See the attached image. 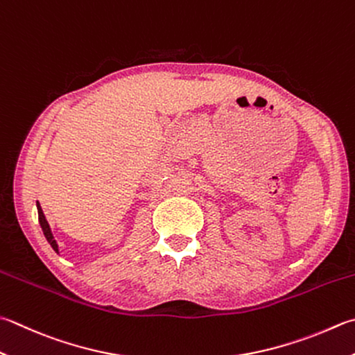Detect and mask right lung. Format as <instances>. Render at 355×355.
<instances>
[{
    "instance_id": "right-lung-1",
    "label": "right lung",
    "mask_w": 355,
    "mask_h": 355,
    "mask_svg": "<svg viewBox=\"0 0 355 355\" xmlns=\"http://www.w3.org/2000/svg\"><path fill=\"white\" fill-rule=\"evenodd\" d=\"M37 210H38V220H40V225H42V230H43V233H44V236H46V239H48V243L52 245V249L58 253L57 241L53 239V236H52L51 227H49V224H48V220H46V218H44V213H43L42 207H40V204H38V202H37Z\"/></svg>"
}]
</instances>
